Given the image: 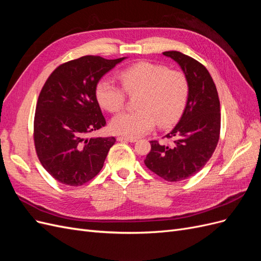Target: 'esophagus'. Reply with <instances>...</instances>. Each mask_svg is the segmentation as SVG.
I'll list each match as a JSON object with an SVG mask.
<instances>
[{"label": "esophagus", "mask_w": 261, "mask_h": 261, "mask_svg": "<svg viewBox=\"0 0 261 261\" xmlns=\"http://www.w3.org/2000/svg\"><path fill=\"white\" fill-rule=\"evenodd\" d=\"M117 140L121 141V143H136L137 141L136 138H127V137H123V136L117 137Z\"/></svg>", "instance_id": "obj_1"}]
</instances>
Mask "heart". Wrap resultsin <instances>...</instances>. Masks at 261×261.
Instances as JSON below:
<instances>
[{"mask_svg":"<svg viewBox=\"0 0 261 261\" xmlns=\"http://www.w3.org/2000/svg\"><path fill=\"white\" fill-rule=\"evenodd\" d=\"M128 94L139 93L137 111L114 116L111 130L127 138H136L152 130L156 122L162 127L175 123L183 113L189 94L187 77L178 70L151 62H139L120 74ZM99 105L109 112H118L125 105V91L105 78L96 87Z\"/></svg>","mask_w":261,"mask_h":261,"instance_id":"b5f03b06","label":"heart"}]
</instances>
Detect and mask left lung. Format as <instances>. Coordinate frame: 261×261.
I'll use <instances>...</instances> for the list:
<instances>
[{"instance_id": "obj_1", "label": "left lung", "mask_w": 261, "mask_h": 261, "mask_svg": "<svg viewBox=\"0 0 261 261\" xmlns=\"http://www.w3.org/2000/svg\"><path fill=\"white\" fill-rule=\"evenodd\" d=\"M163 55L176 62L189 84L187 103L178 123L167 136L171 146L150 141L151 150L145 164L156 175L169 181L193 176L208 162L218 145L221 114L218 91L202 64L178 51Z\"/></svg>"}]
</instances>
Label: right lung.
<instances>
[{
	"label": "right lung",
	"instance_id": "obj_1",
	"mask_svg": "<svg viewBox=\"0 0 261 261\" xmlns=\"http://www.w3.org/2000/svg\"><path fill=\"white\" fill-rule=\"evenodd\" d=\"M126 58L87 55L60 65L39 94L34 137L39 160L60 183L81 186L103 167L114 137H89L106 125L96 97L100 80Z\"/></svg>",
	"mask_w": 261,
	"mask_h": 261
}]
</instances>
